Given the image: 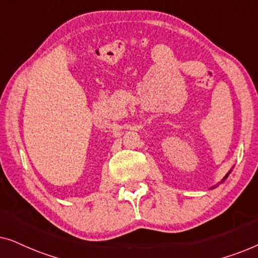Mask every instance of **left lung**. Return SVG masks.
Here are the masks:
<instances>
[{
    "mask_svg": "<svg viewBox=\"0 0 258 258\" xmlns=\"http://www.w3.org/2000/svg\"><path fill=\"white\" fill-rule=\"evenodd\" d=\"M229 172H230V171H229ZM229 172H228V174H227V175H225V177H224V179H225V178H227V177H228V175H229ZM224 179H223V181H224Z\"/></svg>",
    "mask_w": 258,
    "mask_h": 258,
    "instance_id": "1",
    "label": "left lung"
}]
</instances>
